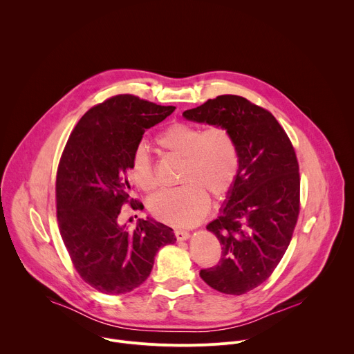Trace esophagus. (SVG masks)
Masks as SVG:
<instances>
[{"label": "esophagus", "instance_id": "esophagus-1", "mask_svg": "<svg viewBox=\"0 0 354 354\" xmlns=\"http://www.w3.org/2000/svg\"><path fill=\"white\" fill-rule=\"evenodd\" d=\"M175 236L178 241H186L189 238V232L185 230H175Z\"/></svg>", "mask_w": 354, "mask_h": 354}]
</instances>
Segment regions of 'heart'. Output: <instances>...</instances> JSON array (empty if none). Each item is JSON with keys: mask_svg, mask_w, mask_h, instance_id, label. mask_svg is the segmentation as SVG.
Returning a JSON list of instances; mask_svg holds the SVG:
<instances>
[{"mask_svg": "<svg viewBox=\"0 0 354 354\" xmlns=\"http://www.w3.org/2000/svg\"><path fill=\"white\" fill-rule=\"evenodd\" d=\"M156 142L168 154L183 160L178 187L164 190L149 201L153 216L167 224L189 227L198 223L214 198L225 197L235 186L241 157L232 131L223 124L206 129L197 124L174 123L156 136ZM133 183L145 193L158 186L157 171L148 149L137 145L130 158Z\"/></svg>", "mask_w": 354, "mask_h": 354, "instance_id": "obj_1", "label": "heart"}]
</instances>
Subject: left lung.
Segmentation results:
<instances>
[{"label": "left lung", "instance_id": "1", "mask_svg": "<svg viewBox=\"0 0 354 354\" xmlns=\"http://www.w3.org/2000/svg\"><path fill=\"white\" fill-rule=\"evenodd\" d=\"M189 120L228 127L241 169L221 214L207 225L220 241L216 266L200 277L214 290L241 295L265 283L290 245L299 214V167L276 118L246 97L220 95L183 112Z\"/></svg>", "mask_w": 354, "mask_h": 354}]
</instances>
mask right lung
Returning <instances> with one entry per match:
<instances>
[{"label": "right lung", "instance_id": "1", "mask_svg": "<svg viewBox=\"0 0 354 354\" xmlns=\"http://www.w3.org/2000/svg\"><path fill=\"white\" fill-rule=\"evenodd\" d=\"M175 106L130 93L92 106L71 131L57 168L56 206L62 238L81 276L104 294H124L151 273L160 248L176 241L172 228L140 218L133 231L119 224L123 206L141 210L131 196L130 158L147 129Z\"/></svg>", "mask_w": 354, "mask_h": 354}]
</instances>
